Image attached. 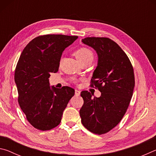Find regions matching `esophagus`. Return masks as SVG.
I'll use <instances>...</instances> for the list:
<instances>
[{
  "label": "esophagus",
  "instance_id": "1",
  "mask_svg": "<svg viewBox=\"0 0 156 156\" xmlns=\"http://www.w3.org/2000/svg\"><path fill=\"white\" fill-rule=\"evenodd\" d=\"M80 91L79 90H77V89H76V90H75V95H76V96H80Z\"/></svg>",
  "mask_w": 156,
  "mask_h": 156
}]
</instances>
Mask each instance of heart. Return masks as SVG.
<instances>
[{
	"instance_id": "heart-1",
	"label": "heart",
	"mask_w": 156,
	"mask_h": 156,
	"mask_svg": "<svg viewBox=\"0 0 156 156\" xmlns=\"http://www.w3.org/2000/svg\"><path fill=\"white\" fill-rule=\"evenodd\" d=\"M74 55L76 59L80 62L89 59L93 60L94 57L93 52L87 47H81V48L78 49L74 52ZM73 82H76V79H73Z\"/></svg>"
}]
</instances>
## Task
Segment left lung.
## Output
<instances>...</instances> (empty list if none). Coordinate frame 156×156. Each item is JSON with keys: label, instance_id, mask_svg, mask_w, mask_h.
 Returning a JSON list of instances; mask_svg holds the SVG:
<instances>
[{"label": "left lung", "instance_id": "left-lung-1", "mask_svg": "<svg viewBox=\"0 0 156 156\" xmlns=\"http://www.w3.org/2000/svg\"><path fill=\"white\" fill-rule=\"evenodd\" d=\"M82 42L98 54L91 86L98 88L101 96L82 91L84 104L80 116L84 127L101 135L114 128L125 114L135 86L133 69L125 51L110 38L88 37Z\"/></svg>", "mask_w": 156, "mask_h": 156}]
</instances>
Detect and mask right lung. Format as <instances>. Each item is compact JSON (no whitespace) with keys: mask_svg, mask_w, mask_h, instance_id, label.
<instances>
[{"mask_svg":"<svg viewBox=\"0 0 156 156\" xmlns=\"http://www.w3.org/2000/svg\"><path fill=\"white\" fill-rule=\"evenodd\" d=\"M76 36L48 34L34 38L23 49L14 73L18 103L34 127L50 130L60 123L63 111L74 95L69 87H50L49 73L58 71L65 48Z\"/></svg>","mask_w":156,"mask_h":156,"instance_id":"1","label":"right lung"}]
</instances>
